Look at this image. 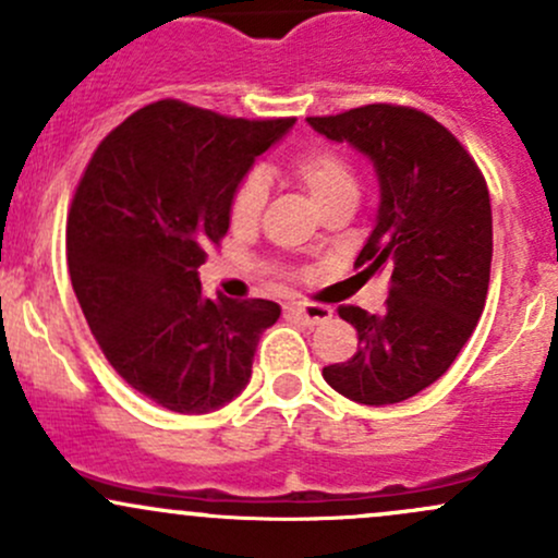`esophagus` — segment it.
<instances>
[{
	"mask_svg": "<svg viewBox=\"0 0 558 558\" xmlns=\"http://www.w3.org/2000/svg\"><path fill=\"white\" fill-rule=\"evenodd\" d=\"M284 314L290 316V319L305 322V325H322V322L332 319V308H329V305H319V303L287 305Z\"/></svg>",
	"mask_w": 558,
	"mask_h": 558,
	"instance_id": "esophagus-1",
	"label": "esophagus"
}]
</instances>
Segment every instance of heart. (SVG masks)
I'll use <instances>...</instances> for the list:
<instances>
[{
    "label": "heart",
    "mask_w": 558,
    "mask_h": 558,
    "mask_svg": "<svg viewBox=\"0 0 558 558\" xmlns=\"http://www.w3.org/2000/svg\"><path fill=\"white\" fill-rule=\"evenodd\" d=\"M295 181L314 196L322 209H329L343 199L356 202L359 183L356 170L345 154L332 146H314L298 154L290 165ZM268 205V183L266 178L250 172L242 183L236 185L231 199V223L233 229H253L260 223L263 209Z\"/></svg>",
    "instance_id": "obj_1"
}]
</instances>
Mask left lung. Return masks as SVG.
I'll use <instances>...</instances> for the list:
<instances>
[{"label":"left lung","mask_w":558,"mask_h":558,"mask_svg":"<svg viewBox=\"0 0 558 558\" xmlns=\"http://www.w3.org/2000/svg\"><path fill=\"white\" fill-rule=\"evenodd\" d=\"M308 124L373 159L380 209L353 268L388 274L380 314L338 308L359 351L322 375L359 404H397L447 373L482 316L493 266L487 181L463 143L412 106L369 104Z\"/></svg>","instance_id":"obj_1"}]
</instances>
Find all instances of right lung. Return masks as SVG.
<instances>
[{"label":"right lung","instance_id":"obj_1","mask_svg":"<svg viewBox=\"0 0 558 558\" xmlns=\"http://www.w3.org/2000/svg\"><path fill=\"white\" fill-rule=\"evenodd\" d=\"M292 122L165 98L113 128L82 172L65 226L76 301L111 367L167 410L239 397L279 319L274 301L207 298L199 266L229 231L236 185Z\"/></svg>","mask_w":558,"mask_h":558}]
</instances>
